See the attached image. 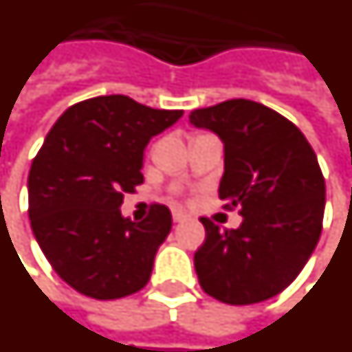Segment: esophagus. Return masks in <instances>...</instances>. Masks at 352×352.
Segmentation results:
<instances>
[{
	"mask_svg": "<svg viewBox=\"0 0 352 352\" xmlns=\"http://www.w3.org/2000/svg\"><path fill=\"white\" fill-rule=\"evenodd\" d=\"M183 220H186V214L184 212H181V210H173V222H183Z\"/></svg>",
	"mask_w": 352,
	"mask_h": 352,
	"instance_id": "34e87169",
	"label": "esophagus"
}]
</instances>
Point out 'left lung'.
Instances as JSON below:
<instances>
[{"label":"left lung","mask_w":352,"mask_h":352,"mask_svg":"<svg viewBox=\"0 0 352 352\" xmlns=\"http://www.w3.org/2000/svg\"><path fill=\"white\" fill-rule=\"evenodd\" d=\"M190 124L223 143L220 199L241 207L236 229L201 218L207 239L194 256L203 291L244 306L272 298L300 274L319 242L324 179L295 124L254 100H226L190 113Z\"/></svg>","instance_id":"1"}]
</instances>
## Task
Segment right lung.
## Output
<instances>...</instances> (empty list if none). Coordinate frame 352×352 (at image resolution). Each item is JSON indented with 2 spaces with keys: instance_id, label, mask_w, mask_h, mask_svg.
<instances>
[{
  "instance_id": "right-lung-1",
  "label": "right lung",
  "mask_w": 352,
  "mask_h": 352,
  "mask_svg": "<svg viewBox=\"0 0 352 352\" xmlns=\"http://www.w3.org/2000/svg\"><path fill=\"white\" fill-rule=\"evenodd\" d=\"M181 117L183 110L108 95L70 106L48 132L28 179L31 229L59 278L78 293L113 300L149 282L171 212L153 205L136 222L121 205L143 183L151 138Z\"/></svg>"
}]
</instances>
